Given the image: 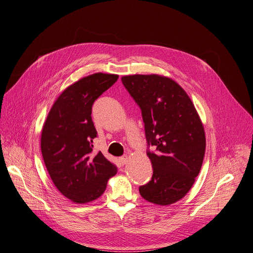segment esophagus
I'll return each mask as SVG.
<instances>
[{
	"label": "esophagus",
	"instance_id": "1",
	"mask_svg": "<svg viewBox=\"0 0 253 253\" xmlns=\"http://www.w3.org/2000/svg\"><path fill=\"white\" fill-rule=\"evenodd\" d=\"M128 159H129V157H128L127 155H125V156H123V157L120 158V159H119V161H120V163H121L122 165H124V164H126V163H127Z\"/></svg>",
	"mask_w": 253,
	"mask_h": 253
}]
</instances>
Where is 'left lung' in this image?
<instances>
[{"mask_svg": "<svg viewBox=\"0 0 253 253\" xmlns=\"http://www.w3.org/2000/svg\"><path fill=\"white\" fill-rule=\"evenodd\" d=\"M122 83L141 110L153 166L152 179L139 187L141 197L166 206L183 198L201 170L205 131L189 95L173 80L160 75L122 77Z\"/></svg>", "mask_w": 253, "mask_h": 253, "instance_id": "obj_1", "label": "left lung"}]
</instances>
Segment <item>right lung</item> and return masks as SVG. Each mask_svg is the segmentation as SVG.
<instances>
[{
    "mask_svg": "<svg viewBox=\"0 0 253 253\" xmlns=\"http://www.w3.org/2000/svg\"><path fill=\"white\" fill-rule=\"evenodd\" d=\"M118 78L96 73L80 79L58 96L44 123V163L57 190L74 203L96 200L117 173V167L101 152L93 151L97 131L91 113L94 101Z\"/></svg>",
    "mask_w": 253,
    "mask_h": 253,
    "instance_id": "right-lung-1",
    "label": "right lung"
}]
</instances>
